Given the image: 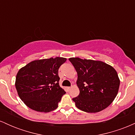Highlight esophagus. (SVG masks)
<instances>
[{"label": "esophagus", "instance_id": "obj_1", "mask_svg": "<svg viewBox=\"0 0 135 135\" xmlns=\"http://www.w3.org/2000/svg\"><path fill=\"white\" fill-rule=\"evenodd\" d=\"M67 88V89H68V90H70V89H71V87H67V88Z\"/></svg>", "mask_w": 135, "mask_h": 135}]
</instances>
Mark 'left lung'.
I'll list each match as a JSON object with an SVG mask.
<instances>
[{
    "label": "left lung",
    "instance_id": "8db88e82",
    "mask_svg": "<svg viewBox=\"0 0 135 135\" xmlns=\"http://www.w3.org/2000/svg\"><path fill=\"white\" fill-rule=\"evenodd\" d=\"M77 72V85L80 93L74 98L75 106L88 113L108 107L118 93L120 80L112 66L97 60L70 58Z\"/></svg>",
    "mask_w": 135,
    "mask_h": 135
}]
</instances>
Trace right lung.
<instances>
[{
    "label": "right lung",
    "mask_w": 135,
    "mask_h": 135,
    "mask_svg": "<svg viewBox=\"0 0 135 135\" xmlns=\"http://www.w3.org/2000/svg\"><path fill=\"white\" fill-rule=\"evenodd\" d=\"M62 57L34 60L19 70L15 86L20 99L33 110L49 112L57 108L64 89L59 85Z\"/></svg>",
    "instance_id": "obj_1"
}]
</instances>
